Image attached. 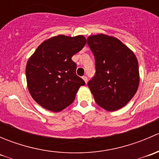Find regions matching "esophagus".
<instances>
[{
	"label": "esophagus",
	"instance_id": "esophagus-1",
	"mask_svg": "<svg viewBox=\"0 0 159 159\" xmlns=\"http://www.w3.org/2000/svg\"><path fill=\"white\" fill-rule=\"evenodd\" d=\"M82 78H83V80H84V82L87 83V81H88V78H87V77H86V76H83Z\"/></svg>",
	"mask_w": 159,
	"mask_h": 159
}]
</instances>
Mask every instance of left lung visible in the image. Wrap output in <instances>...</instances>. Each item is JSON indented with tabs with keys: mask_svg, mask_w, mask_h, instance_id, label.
<instances>
[{
	"mask_svg": "<svg viewBox=\"0 0 159 159\" xmlns=\"http://www.w3.org/2000/svg\"><path fill=\"white\" fill-rule=\"evenodd\" d=\"M88 44L95 58V76L89 81L96 103L114 111L125 106L139 85V62L132 51L110 35H90Z\"/></svg>",
	"mask_w": 159,
	"mask_h": 159,
	"instance_id": "obj_1",
	"label": "left lung"
}]
</instances>
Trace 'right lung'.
Segmentation results:
<instances>
[{
  "mask_svg": "<svg viewBox=\"0 0 159 159\" xmlns=\"http://www.w3.org/2000/svg\"><path fill=\"white\" fill-rule=\"evenodd\" d=\"M87 40L58 34L43 41L26 65L27 85L34 100L45 109L59 112L74 102L78 89L84 85L76 75V64L71 60Z\"/></svg>",
  "mask_w": 159,
  "mask_h": 159,
  "instance_id": "1",
  "label": "right lung"
}]
</instances>
